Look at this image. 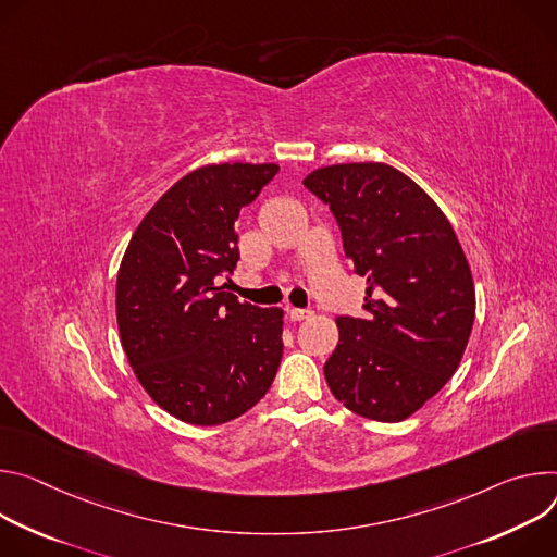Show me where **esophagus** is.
<instances>
[{"instance_id":"1","label":"esophagus","mask_w":557,"mask_h":557,"mask_svg":"<svg viewBox=\"0 0 557 557\" xmlns=\"http://www.w3.org/2000/svg\"><path fill=\"white\" fill-rule=\"evenodd\" d=\"M287 317H289V321H294V323H298V321H307L312 317V310H298V307H289L287 310Z\"/></svg>"}]
</instances>
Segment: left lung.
<instances>
[{"mask_svg":"<svg viewBox=\"0 0 557 557\" xmlns=\"http://www.w3.org/2000/svg\"><path fill=\"white\" fill-rule=\"evenodd\" d=\"M302 183L330 206L345 257L367 278V314L336 319L325 381L349 411L400 422L447 385L471 336L475 287L460 240L436 201L387 163H334Z\"/></svg>","mask_w":557,"mask_h":557,"instance_id":"1","label":"left lung"}]
</instances>
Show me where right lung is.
<instances>
[{
    "label": "right lung",
    "instance_id": "add662e5",
    "mask_svg": "<svg viewBox=\"0 0 557 557\" xmlns=\"http://www.w3.org/2000/svg\"><path fill=\"white\" fill-rule=\"evenodd\" d=\"M276 163H210L181 176L135 230L116 274L121 347L170 416L230 422L270 389L283 356V310L219 287L236 268L234 221Z\"/></svg>",
    "mask_w": 557,
    "mask_h": 557
}]
</instances>
